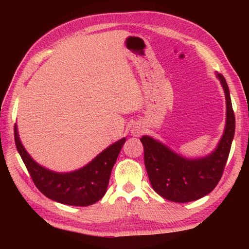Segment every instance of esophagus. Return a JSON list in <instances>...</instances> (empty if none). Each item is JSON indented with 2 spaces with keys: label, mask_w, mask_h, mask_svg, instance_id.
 Wrapping results in <instances>:
<instances>
[{
  "label": "esophagus",
  "mask_w": 249,
  "mask_h": 249,
  "mask_svg": "<svg viewBox=\"0 0 249 249\" xmlns=\"http://www.w3.org/2000/svg\"><path fill=\"white\" fill-rule=\"evenodd\" d=\"M132 133H133V135L134 136H140L141 135V133H142V131H141V129H134V130H132Z\"/></svg>",
  "instance_id": "obj_1"
}]
</instances>
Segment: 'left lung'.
Wrapping results in <instances>:
<instances>
[{
    "instance_id": "obj_1",
    "label": "left lung",
    "mask_w": 249,
    "mask_h": 249,
    "mask_svg": "<svg viewBox=\"0 0 249 249\" xmlns=\"http://www.w3.org/2000/svg\"><path fill=\"white\" fill-rule=\"evenodd\" d=\"M227 101V124L222 137L212 154L200 159H187L149 136L140 141L144 148V164L153 189L165 199L189 202L206 196L219 182L227 164L235 135L233 114L229 86L217 73Z\"/></svg>"
}]
</instances>
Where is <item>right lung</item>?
<instances>
[{
	"label": "right lung",
	"mask_w": 249,
	"mask_h": 249,
	"mask_svg": "<svg viewBox=\"0 0 249 249\" xmlns=\"http://www.w3.org/2000/svg\"><path fill=\"white\" fill-rule=\"evenodd\" d=\"M14 141L35 186L43 195L63 205L86 207L99 201L106 193L112 168L125 138L103 150L86 166L69 173L51 171L37 164L22 146L17 124Z\"/></svg>",
	"instance_id": "1"
}]
</instances>
